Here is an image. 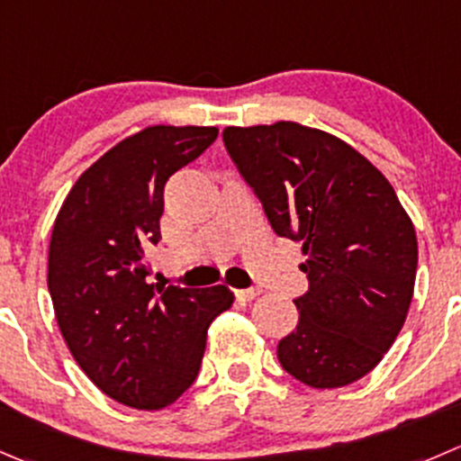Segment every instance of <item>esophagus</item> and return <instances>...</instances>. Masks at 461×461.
Listing matches in <instances>:
<instances>
[{
	"label": "esophagus",
	"mask_w": 461,
	"mask_h": 461,
	"mask_svg": "<svg viewBox=\"0 0 461 461\" xmlns=\"http://www.w3.org/2000/svg\"><path fill=\"white\" fill-rule=\"evenodd\" d=\"M261 293H263L261 288H240V290H236V297L245 299V302H249V299L258 297V294H261Z\"/></svg>",
	"instance_id": "1"
}]
</instances>
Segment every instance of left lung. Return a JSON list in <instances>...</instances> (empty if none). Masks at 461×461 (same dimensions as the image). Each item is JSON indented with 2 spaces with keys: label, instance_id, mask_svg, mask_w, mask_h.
<instances>
[{
  "label": "left lung",
  "instance_id": "obj_1",
  "mask_svg": "<svg viewBox=\"0 0 461 461\" xmlns=\"http://www.w3.org/2000/svg\"><path fill=\"white\" fill-rule=\"evenodd\" d=\"M222 144L272 230L306 252L281 367L317 390L358 381L394 344L414 293L417 234L394 189L349 144L293 122L225 128Z\"/></svg>",
  "mask_w": 461,
  "mask_h": 461
}]
</instances>
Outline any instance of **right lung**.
<instances>
[{
	"mask_svg": "<svg viewBox=\"0 0 461 461\" xmlns=\"http://www.w3.org/2000/svg\"><path fill=\"white\" fill-rule=\"evenodd\" d=\"M218 128L153 126L92 164L62 203L49 245L58 326L89 381L137 410H162L198 378L207 329L231 306L227 285L149 284L162 240L164 186L216 141Z\"/></svg>",
	"mask_w": 461,
	"mask_h": 461,
	"instance_id": "obj_1",
	"label": "right lung"
}]
</instances>
